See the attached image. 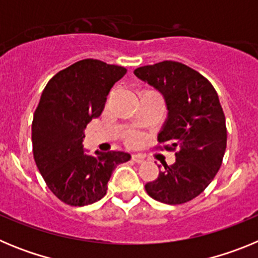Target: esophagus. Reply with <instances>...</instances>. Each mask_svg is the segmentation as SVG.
<instances>
[{"mask_svg":"<svg viewBox=\"0 0 258 258\" xmlns=\"http://www.w3.org/2000/svg\"><path fill=\"white\" fill-rule=\"evenodd\" d=\"M132 160L137 164H142L143 161H145V157L141 156V155H133V156H132Z\"/></svg>","mask_w":258,"mask_h":258,"instance_id":"34e87169","label":"esophagus"}]
</instances>
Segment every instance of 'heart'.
I'll use <instances>...</instances> for the list:
<instances>
[{"mask_svg":"<svg viewBox=\"0 0 258 258\" xmlns=\"http://www.w3.org/2000/svg\"><path fill=\"white\" fill-rule=\"evenodd\" d=\"M127 142L131 143V145H137V143L140 142V136H138V134H132V136L127 138Z\"/></svg>","mask_w":258,"mask_h":258,"instance_id":"b5f03b06","label":"heart"}]
</instances>
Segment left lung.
Returning <instances> with one entry per match:
<instances>
[{"instance_id":"obj_1","label":"left lung","mask_w":258,"mask_h":258,"mask_svg":"<svg viewBox=\"0 0 258 258\" xmlns=\"http://www.w3.org/2000/svg\"><path fill=\"white\" fill-rule=\"evenodd\" d=\"M134 75L164 97L168 117L157 140L170 143L166 150L177 149L175 163L163 164L146 191L170 206L190 202L213 181L226 150V121L217 92L206 77L178 61L145 66Z\"/></svg>"}]
</instances>
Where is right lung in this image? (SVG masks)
Segmentation results:
<instances>
[{"label":"right lung","instance_id":"obj_1","mask_svg":"<svg viewBox=\"0 0 258 258\" xmlns=\"http://www.w3.org/2000/svg\"><path fill=\"white\" fill-rule=\"evenodd\" d=\"M124 67L83 59L50 80L32 121L36 165L51 192L68 206L84 207L107 192L113 169L131 160L124 151L86 154L83 141L92 118L101 116Z\"/></svg>","mask_w":258,"mask_h":258}]
</instances>
